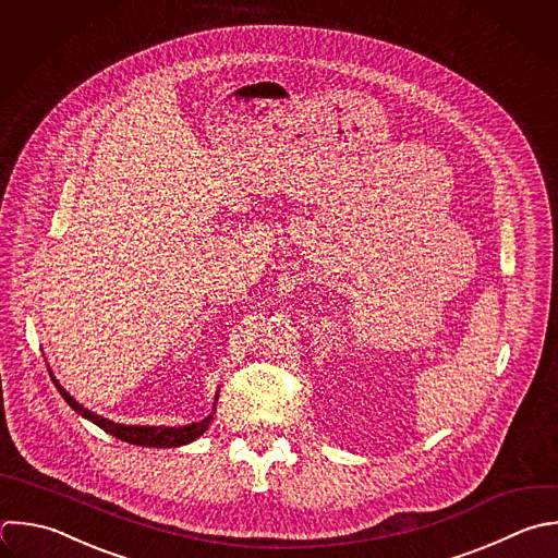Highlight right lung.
<instances>
[{"instance_id":"right-lung-1","label":"right lung","mask_w":558,"mask_h":558,"mask_svg":"<svg viewBox=\"0 0 558 558\" xmlns=\"http://www.w3.org/2000/svg\"><path fill=\"white\" fill-rule=\"evenodd\" d=\"M57 388L59 392L65 397V401L78 412L83 414L85 418L94 421L98 427H102L105 432L113 434L116 438L124 440V442H131V445H142V447H181V445H187L192 440H196L205 429L207 425L211 423L214 416H207L205 421L201 423H190V425H183V427H148V425H122V423H113L109 418H102L98 414H94L92 410L83 408L70 392H65L59 381H57Z\"/></svg>"}]
</instances>
